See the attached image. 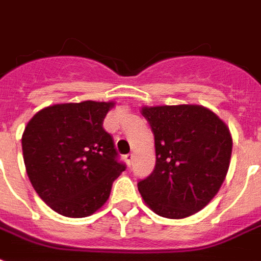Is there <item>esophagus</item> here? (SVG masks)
<instances>
[{
    "instance_id": "1",
    "label": "esophagus",
    "mask_w": 261,
    "mask_h": 261,
    "mask_svg": "<svg viewBox=\"0 0 261 261\" xmlns=\"http://www.w3.org/2000/svg\"><path fill=\"white\" fill-rule=\"evenodd\" d=\"M124 160H126L127 166L131 167V164H133V160H134V154L128 153V154H126V156H124Z\"/></svg>"
}]
</instances>
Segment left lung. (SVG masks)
Returning <instances> with one entry per match:
<instances>
[{
  "label": "left lung",
  "instance_id": "1",
  "mask_svg": "<svg viewBox=\"0 0 261 261\" xmlns=\"http://www.w3.org/2000/svg\"><path fill=\"white\" fill-rule=\"evenodd\" d=\"M154 135L156 166L138 182L154 214L184 219L201 211L226 179L232 150L227 124L201 105L142 107Z\"/></svg>",
  "mask_w": 261,
  "mask_h": 261
}]
</instances>
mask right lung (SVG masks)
<instances>
[{
    "label": "right lung",
    "mask_w": 261,
    "mask_h": 261,
    "mask_svg": "<svg viewBox=\"0 0 261 261\" xmlns=\"http://www.w3.org/2000/svg\"><path fill=\"white\" fill-rule=\"evenodd\" d=\"M113 107V101L55 104L27 123L21 137L25 171L38 196L57 214L93 215L126 168L102 127Z\"/></svg>",
    "instance_id": "add662e5"
}]
</instances>
